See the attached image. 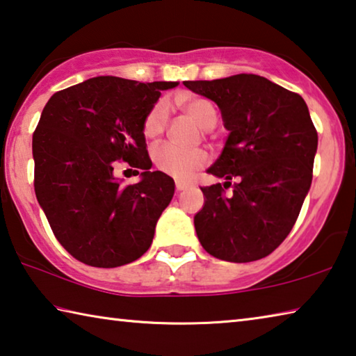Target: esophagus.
I'll return each instance as SVG.
<instances>
[{
  "mask_svg": "<svg viewBox=\"0 0 356 356\" xmlns=\"http://www.w3.org/2000/svg\"><path fill=\"white\" fill-rule=\"evenodd\" d=\"M176 188L177 191H182L185 188H188V184L184 182V180H176Z\"/></svg>",
  "mask_w": 356,
  "mask_h": 356,
  "instance_id": "obj_1",
  "label": "esophagus"
}]
</instances>
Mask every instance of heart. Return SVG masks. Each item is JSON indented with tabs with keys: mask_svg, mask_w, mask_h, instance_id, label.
<instances>
[{
	"mask_svg": "<svg viewBox=\"0 0 356 356\" xmlns=\"http://www.w3.org/2000/svg\"><path fill=\"white\" fill-rule=\"evenodd\" d=\"M184 110L201 125V129H212L218 119L215 106L206 99H190L182 102ZM170 124V105L166 100H159L149 108L143 119V135L147 140H156L165 134ZM154 165L159 171L176 179H190L196 171L209 163L210 156L206 149H185L176 144L165 143L152 150Z\"/></svg>",
	"mask_w": 356,
	"mask_h": 356,
	"instance_id": "b5f03b06",
	"label": "heart"
}]
</instances>
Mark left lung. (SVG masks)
Instances as JSON below:
<instances>
[{"instance_id": "8db88e82", "label": "left lung", "mask_w": 356, "mask_h": 356, "mask_svg": "<svg viewBox=\"0 0 356 356\" xmlns=\"http://www.w3.org/2000/svg\"><path fill=\"white\" fill-rule=\"evenodd\" d=\"M184 84L220 106L229 130L209 170L227 182L201 186L206 204L195 216L197 238L221 261L268 256L292 231L311 186L317 130L308 106L297 92L252 74Z\"/></svg>"}]
</instances>
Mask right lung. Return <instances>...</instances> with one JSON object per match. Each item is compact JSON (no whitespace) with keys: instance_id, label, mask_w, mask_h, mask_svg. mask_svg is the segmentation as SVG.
I'll return each instance as SVG.
<instances>
[{"instance_id":"obj_1","label":"right lung","mask_w":356,"mask_h":356,"mask_svg":"<svg viewBox=\"0 0 356 356\" xmlns=\"http://www.w3.org/2000/svg\"><path fill=\"white\" fill-rule=\"evenodd\" d=\"M174 86L95 76L47 102L33 134L34 191L58 242L76 261L113 268L149 250L174 180L150 171L143 119L160 91ZM118 163L141 169L143 179L122 184L112 174Z\"/></svg>"}]
</instances>
